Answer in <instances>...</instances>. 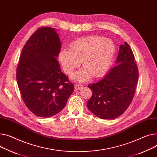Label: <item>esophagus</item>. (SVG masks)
Masks as SVG:
<instances>
[{
    "label": "esophagus",
    "instance_id": "1",
    "mask_svg": "<svg viewBox=\"0 0 157 157\" xmlns=\"http://www.w3.org/2000/svg\"><path fill=\"white\" fill-rule=\"evenodd\" d=\"M82 87H83L82 85H81V84H76V85H75V89H76V90H80V89L82 88Z\"/></svg>",
    "mask_w": 157,
    "mask_h": 157
}]
</instances>
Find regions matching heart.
Wrapping results in <instances>:
<instances>
[{"label": "heart", "mask_w": 157, "mask_h": 157, "mask_svg": "<svg viewBox=\"0 0 157 157\" xmlns=\"http://www.w3.org/2000/svg\"><path fill=\"white\" fill-rule=\"evenodd\" d=\"M69 50L62 49L59 53V60L64 71L71 75L82 61V69L74 76L77 81L102 76L110 67L116 53V47L109 38L99 36H88L72 42Z\"/></svg>", "instance_id": "1"}]
</instances>
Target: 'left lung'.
Here are the masks:
<instances>
[{
    "mask_svg": "<svg viewBox=\"0 0 157 157\" xmlns=\"http://www.w3.org/2000/svg\"><path fill=\"white\" fill-rule=\"evenodd\" d=\"M116 63L100 81L88 85L92 96L88 109L103 119H116L126 111L132 101L138 80V69L129 45H120Z\"/></svg>",
    "mask_w": 157,
    "mask_h": 157,
    "instance_id": "8db88e82",
    "label": "left lung"
}]
</instances>
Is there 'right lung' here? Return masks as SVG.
Masks as SVG:
<instances>
[{
	"instance_id": "1",
	"label": "right lung",
	"mask_w": 157,
	"mask_h": 157,
	"mask_svg": "<svg viewBox=\"0 0 157 157\" xmlns=\"http://www.w3.org/2000/svg\"><path fill=\"white\" fill-rule=\"evenodd\" d=\"M61 43L55 29L40 27L23 47L16 69L17 86L27 108L50 117L63 109L74 85L61 72L57 59Z\"/></svg>"
}]
</instances>
